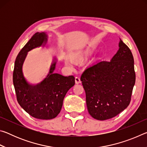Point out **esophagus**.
Masks as SVG:
<instances>
[{
  "instance_id": "esophagus-1",
  "label": "esophagus",
  "mask_w": 147,
  "mask_h": 147,
  "mask_svg": "<svg viewBox=\"0 0 147 147\" xmlns=\"http://www.w3.org/2000/svg\"><path fill=\"white\" fill-rule=\"evenodd\" d=\"M75 82H76V84H80V83L81 82L80 78L79 77H78V76H76V78H75Z\"/></svg>"
}]
</instances>
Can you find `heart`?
I'll list each match as a JSON object with an SVG mask.
<instances>
[{"mask_svg":"<svg viewBox=\"0 0 147 147\" xmlns=\"http://www.w3.org/2000/svg\"><path fill=\"white\" fill-rule=\"evenodd\" d=\"M91 53V51H90V50H87V51L83 52V53L74 54V55L72 56V59H74V61H79L80 60V59H83L85 56L89 55ZM72 60L71 58H69V57H67V58H65V63L67 65L72 66L74 64V61Z\"/></svg>","mask_w":147,"mask_h":147,"instance_id":"obj_1","label":"heart"}]
</instances>
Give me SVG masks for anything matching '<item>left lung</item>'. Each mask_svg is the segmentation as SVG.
Segmentation results:
<instances>
[{"instance_id": "1", "label": "left lung", "mask_w": 147, "mask_h": 147, "mask_svg": "<svg viewBox=\"0 0 147 147\" xmlns=\"http://www.w3.org/2000/svg\"><path fill=\"white\" fill-rule=\"evenodd\" d=\"M119 47L110 61L91 65L81 76L88 112L97 120L114 117L130 102L136 82L134 57L121 39Z\"/></svg>"}]
</instances>
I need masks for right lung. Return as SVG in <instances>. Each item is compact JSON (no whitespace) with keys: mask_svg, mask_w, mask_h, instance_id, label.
<instances>
[{"mask_svg":"<svg viewBox=\"0 0 147 147\" xmlns=\"http://www.w3.org/2000/svg\"><path fill=\"white\" fill-rule=\"evenodd\" d=\"M45 32H37L24 46L15 61L13 82L17 100L21 108L34 118L48 120L60 112L66 93L75 84L73 76H63L54 73L57 59L54 58L48 75L39 84H30L24 76L23 65L28 52L44 46L47 42Z\"/></svg>","mask_w":147,"mask_h":147,"instance_id":"obj_1","label":"right lung"}]
</instances>
